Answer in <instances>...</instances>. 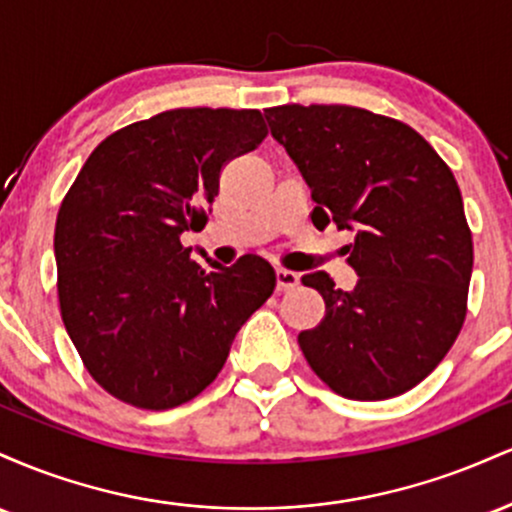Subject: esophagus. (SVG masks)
Masks as SVG:
<instances>
[{"instance_id": "34e87169", "label": "esophagus", "mask_w": 512, "mask_h": 512, "mask_svg": "<svg viewBox=\"0 0 512 512\" xmlns=\"http://www.w3.org/2000/svg\"><path fill=\"white\" fill-rule=\"evenodd\" d=\"M298 286V274L289 269H276V291H293Z\"/></svg>"}]
</instances>
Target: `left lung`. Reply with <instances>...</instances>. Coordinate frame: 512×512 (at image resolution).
I'll list each match as a JSON object with an SVG mask.
<instances>
[{"label": "left lung", "instance_id": "1", "mask_svg": "<svg viewBox=\"0 0 512 512\" xmlns=\"http://www.w3.org/2000/svg\"><path fill=\"white\" fill-rule=\"evenodd\" d=\"M272 137L310 187L315 228L356 231L354 291L305 274L325 317L298 334L317 378L346 399L411 390L443 361L467 317L472 231L448 163L395 117L354 105L267 108Z\"/></svg>", "mask_w": 512, "mask_h": 512}]
</instances>
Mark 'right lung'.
<instances>
[{"instance_id": "right-lung-1", "label": "right lung", "mask_w": 512, "mask_h": 512, "mask_svg": "<svg viewBox=\"0 0 512 512\" xmlns=\"http://www.w3.org/2000/svg\"><path fill=\"white\" fill-rule=\"evenodd\" d=\"M264 137L260 110H166L105 137L64 195L62 322L91 378L120 402L163 411L195 399L272 296L262 257L204 269L180 243L207 219L223 166Z\"/></svg>"}]
</instances>
